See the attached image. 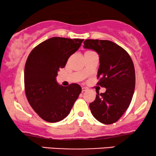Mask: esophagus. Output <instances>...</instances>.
Wrapping results in <instances>:
<instances>
[{
  "label": "esophagus",
  "instance_id": "1",
  "mask_svg": "<svg viewBox=\"0 0 156 156\" xmlns=\"http://www.w3.org/2000/svg\"><path fill=\"white\" fill-rule=\"evenodd\" d=\"M87 91V89L86 88V87H82V93H83V92H84V91Z\"/></svg>",
  "mask_w": 156,
  "mask_h": 156
}]
</instances>
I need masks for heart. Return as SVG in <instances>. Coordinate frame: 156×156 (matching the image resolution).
I'll return each instance as SVG.
<instances>
[{
  "instance_id": "b5f03b06",
  "label": "heart",
  "mask_w": 156,
  "mask_h": 156,
  "mask_svg": "<svg viewBox=\"0 0 156 156\" xmlns=\"http://www.w3.org/2000/svg\"><path fill=\"white\" fill-rule=\"evenodd\" d=\"M91 52V51H87V52ZM86 52H85V53H86Z\"/></svg>"
}]
</instances>
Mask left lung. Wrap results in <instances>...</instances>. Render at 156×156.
Returning a JSON list of instances; mask_svg holds the SVG:
<instances>
[{"mask_svg": "<svg viewBox=\"0 0 156 156\" xmlns=\"http://www.w3.org/2000/svg\"><path fill=\"white\" fill-rule=\"evenodd\" d=\"M84 48L97 52L99 57L98 85L106 89L97 93L89 104L94 117L104 124L116 122L129 108L135 89V69L124 49L109 40H86Z\"/></svg>", "mask_w": 156, "mask_h": 156, "instance_id": "8db88e82", "label": "left lung"}]
</instances>
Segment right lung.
Returning a JSON list of instances; mask_svg holds the SVG:
<instances>
[{"label": "right lung", "instance_id": "add662e5", "mask_svg": "<svg viewBox=\"0 0 156 156\" xmlns=\"http://www.w3.org/2000/svg\"><path fill=\"white\" fill-rule=\"evenodd\" d=\"M83 40L51 37L36 46L27 57L24 72L27 101L48 122H58L67 117L82 91L77 84L59 85L56 76Z\"/></svg>", "mask_w": 156, "mask_h": 156}]
</instances>
